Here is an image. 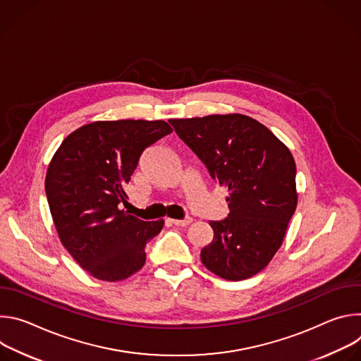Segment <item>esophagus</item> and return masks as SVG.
Segmentation results:
<instances>
[{"instance_id": "34e87169", "label": "esophagus", "mask_w": 361, "mask_h": 361, "mask_svg": "<svg viewBox=\"0 0 361 361\" xmlns=\"http://www.w3.org/2000/svg\"><path fill=\"white\" fill-rule=\"evenodd\" d=\"M174 226H181V227H184V226H188L191 221H192V219L191 217H184L183 220H170Z\"/></svg>"}]
</instances>
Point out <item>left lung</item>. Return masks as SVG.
Listing matches in <instances>:
<instances>
[{
    "instance_id": "1",
    "label": "left lung",
    "mask_w": 361,
    "mask_h": 361,
    "mask_svg": "<svg viewBox=\"0 0 361 361\" xmlns=\"http://www.w3.org/2000/svg\"><path fill=\"white\" fill-rule=\"evenodd\" d=\"M210 177L230 191L228 216L210 221L213 241L201 262L238 281L262 271L280 248L297 207L295 163L263 124L243 114L170 120Z\"/></svg>"
}]
</instances>
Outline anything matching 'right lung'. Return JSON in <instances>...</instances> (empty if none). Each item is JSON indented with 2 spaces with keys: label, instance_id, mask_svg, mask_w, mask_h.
<instances>
[{
  "label": "right lung",
  "instance_id": "add662e5",
  "mask_svg": "<svg viewBox=\"0 0 361 361\" xmlns=\"http://www.w3.org/2000/svg\"><path fill=\"white\" fill-rule=\"evenodd\" d=\"M173 133L166 121H95L71 133L51 160L45 194L57 233L92 277L120 281L145 263V245L164 221L121 210L145 148Z\"/></svg>",
  "mask_w": 361,
  "mask_h": 361
}]
</instances>
